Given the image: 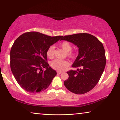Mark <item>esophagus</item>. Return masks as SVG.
Masks as SVG:
<instances>
[{"instance_id": "1", "label": "esophagus", "mask_w": 120, "mask_h": 120, "mask_svg": "<svg viewBox=\"0 0 120 120\" xmlns=\"http://www.w3.org/2000/svg\"><path fill=\"white\" fill-rule=\"evenodd\" d=\"M57 73L58 74H62V72H61V71H57Z\"/></svg>"}]
</instances>
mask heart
Instances as JSON below:
<instances>
[{
	"instance_id": "b5f03b06",
	"label": "heart",
	"mask_w": 120,
	"mask_h": 120,
	"mask_svg": "<svg viewBox=\"0 0 120 120\" xmlns=\"http://www.w3.org/2000/svg\"><path fill=\"white\" fill-rule=\"evenodd\" d=\"M60 47L67 52V55L70 58H74L77 55V52L75 50H72V45L68 41H64L60 44ZM46 55L50 59H52L54 56V48L51 46L46 51ZM69 66V62L66 60L55 59L51 62V67L56 70L62 71Z\"/></svg>"
}]
</instances>
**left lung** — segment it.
<instances>
[{
    "mask_svg": "<svg viewBox=\"0 0 120 120\" xmlns=\"http://www.w3.org/2000/svg\"><path fill=\"white\" fill-rule=\"evenodd\" d=\"M63 40L72 42L79 48V54L72 65L77 69L67 72L69 78L64 82V86L76 94L88 92L99 82L106 64L103 44L88 33L66 35L61 38Z\"/></svg>",
    "mask_w": 120,
    "mask_h": 120,
    "instance_id": "obj_1",
    "label": "left lung"
}]
</instances>
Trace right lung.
<instances>
[{
    "label": "right lung",
    "mask_w": 120,
    "mask_h": 120,
    "mask_svg": "<svg viewBox=\"0 0 120 120\" xmlns=\"http://www.w3.org/2000/svg\"><path fill=\"white\" fill-rule=\"evenodd\" d=\"M62 37L28 32L15 41L10 53V66L15 79L24 90L35 94L49 86L56 72L47 62L46 51Z\"/></svg>",
    "instance_id": "1"
}]
</instances>
